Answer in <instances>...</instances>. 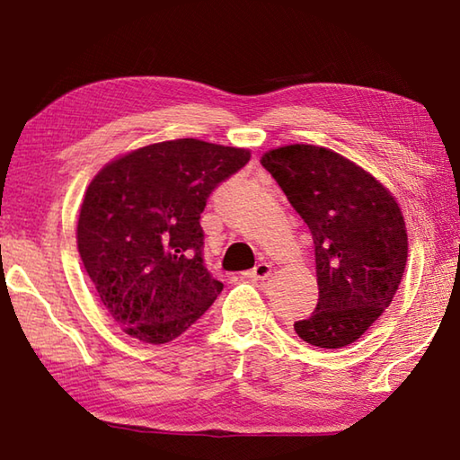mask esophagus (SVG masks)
<instances>
[{
    "label": "esophagus",
    "mask_w": 460,
    "mask_h": 460,
    "mask_svg": "<svg viewBox=\"0 0 460 460\" xmlns=\"http://www.w3.org/2000/svg\"><path fill=\"white\" fill-rule=\"evenodd\" d=\"M245 275L251 279V281H265V279L271 275V265H269V263H257Z\"/></svg>",
    "instance_id": "1"
}]
</instances>
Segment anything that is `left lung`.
I'll list each match as a JSON object with an SVG mask.
<instances>
[{
    "instance_id": "8db88e82",
    "label": "left lung",
    "mask_w": 460,
    "mask_h": 460,
    "mask_svg": "<svg viewBox=\"0 0 460 460\" xmlns=\"http://www.w3.org/2000/svg\"><path fill=\"white\" fill-rule=\"evenodd\" d=\"M261 165L314 243L319 301L295 332L321 349L355 343L389 307L407 265L399 203L365 169L325 147H279Z\"/></svg>"
}]
</instances>
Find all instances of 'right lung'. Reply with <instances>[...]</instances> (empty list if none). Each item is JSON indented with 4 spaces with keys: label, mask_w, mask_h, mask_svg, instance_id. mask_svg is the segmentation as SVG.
Returning <instances> with one entry per match:
<instances>
[{
    "label": "right lung",
    "mask_w": 460,
    "mask_h": 460,
    "mask_svg": "<svg viewBox=\"0 0 460 460\" xmlns=\"http://www.w3.org/2000/svg\"><path fill=\"white\" fill-rule=\"evenodd\" d=\"M249 151L199 139L153 143L105 165L87 187L77 249L128 335L161 345L211 307L223 283L203 261L201 213Z\"/></svg>",
    "instance_id": "right-lung-1"
}]
</instances>
